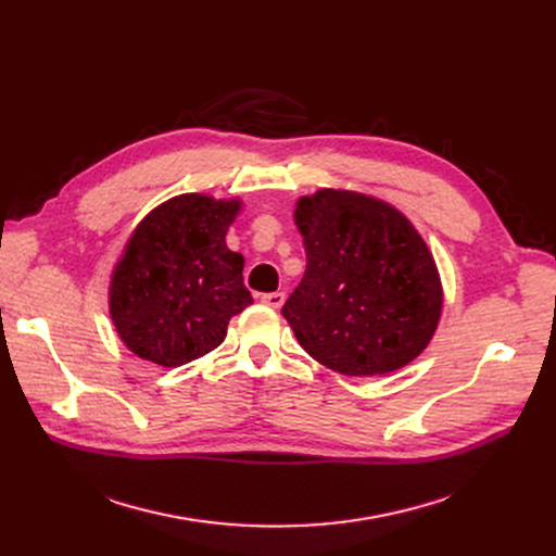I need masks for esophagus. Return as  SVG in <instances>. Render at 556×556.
I'll return each mask as SVG.
<instances>
[{
	"instance_id": "1",
	"label": "esophagus",
	"mask_w": 556,
	"mask_h": 556,
	"mask_svg": "<svg viewBox=\"0 0 556 556\" xmlns=\"http://www.w3.org/2000/svg\"><path fill=\"white\" fill-rule=\"evenodd\" d=\"M283 300H286L283 293H263V295H261V304H266V306H270V308H281Z\"/></svg>"
}]
</instances>
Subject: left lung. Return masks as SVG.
Instances as JSON below:
<instances>
[{
    "instance_id": "8db88e82",
    "label": "left lung",
    "mask_w": 556,
    "mask_h": 556,
    "mask_svg": "<svg viewBox=\"0 0 556 556\" xmlns=\"http://www.w3.org/2000/svg\"><path fill=\"white\" fill-rule=\"evenodd\" d=\"M306 273L281 308L317 363L344 376L390 374L428 346L442 315L434 258L388 202L319 189L300 198Z\"/></svg>"
}]
</instances>
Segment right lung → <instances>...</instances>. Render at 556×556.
I'll use <instances>...</instances> for the list:
<instances>
[{"instance_id":"add662e5","label":"right lung","mask_w":556,"mask_h":556,"mask_svg":"<svg viewBox=\"0 0 556 556\" xmlns=\"http://www.w3.org/2000/svg\"><path fill=\"white\" fill-rule=\"evenodd\" d=\"M239 210V200L185 193L137 225L110 283L112 323L132 354L162 367L191 363L252 304L245 258L225 245Z\"/></svg>"}]
</instances>
